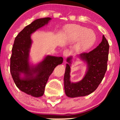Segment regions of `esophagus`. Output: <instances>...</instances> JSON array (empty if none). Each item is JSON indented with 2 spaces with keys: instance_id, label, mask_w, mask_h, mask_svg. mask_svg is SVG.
<instances>
[{
  "instance_id": "esophagus-1",
  "label": "esophagus",
  "mask_w": 120,
  "mask_h": 120,
  "mask_svg": "<svg viewBox=\"0 0 120 120\" xmlns=\"http://www.w3.org/2000/svg\"><path fill=\"white\" fill-rule=\"evenodd\" d=\"M70 52L69 50H68V49H66V50H65L63 51V56L64 57H67L68 56H69L70 55Z\"/></svg>"
}]
</instances>
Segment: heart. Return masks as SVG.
<instances>
[{"mask_svg":"<svg viewBox=\"0 0 120 120\" xmlns=\"http://www.w3.org/2000/svg\"><path fill=\"white\" fill-rule=\"evenodd\" d=\"M64 30L72 40L78 41L80 39L79 47L82 51L91 48L96 41V35L94 33L82 26L68 24L65 26Z\"/></svg>","mask_w":120,"mask_h":120,"instance_id":"b5f03b06","label":"heart"}]
</instances>
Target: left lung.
Segmentation results:
<instances>
[{"mask_svg":"<svg viewBox=\"0 0 120 120\" xmlns=\"http://www.w3.org/2000/svg\"><path fill=\"white\" fill-rule=\"evenodd\" d=\"M109 50V43L103 35L102 41L96 48L88 53L83 52L80 54L79 57L86 62L88 69L82 80L76 83L71 82L70 81L72 57L67 58L68 63L66 64L64 83L65 94L68 97L87 96L97 88L107 70Z\"/></svg>","mask_w":120,"mask_h":120,"instance_id":"left-lung-1","label":"left lung"}]
</instances>
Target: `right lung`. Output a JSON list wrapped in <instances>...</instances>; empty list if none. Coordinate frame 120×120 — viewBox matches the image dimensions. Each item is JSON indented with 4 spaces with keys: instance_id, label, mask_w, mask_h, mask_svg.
<instances>
[{
    "instance_id": "1",
    "label": "right lung",
    "mask_w": 120,
    "mask_h": 120,
    "mask_svg": "<svg viewBox=\"0 0 120 120\" xmlns=\"http://www.w3.org/2000/svg\"><path fill=\"white\" fill-rule=\"evenodd\" d=\"M51 18L37 19L24 28L15 39L10 58V73L14 82L21 91L35 97L44 94L50 75L57 65L63 63L62 57L47 56L35 66L29 63V51L32 44L30 35L48 23ZM23 73L24 78L20 74Z\"/></svg>"
}]
</instances>
